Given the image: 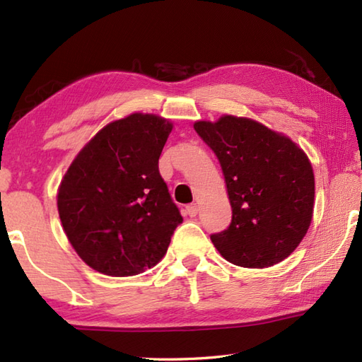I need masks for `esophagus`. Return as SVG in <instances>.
<instances>
[{
    "instance_id": "obj_1",
    "label": "esophagus",
    "mask_w": 362,
    "mask_h": 362,
    "mask_svg": "<svg viewBox=\"0 0 362 362\" xmlns=\"http://www.w3.org/2000/svg\"><path fill=\"white\" fill-rule=\"evenodd\" d=\"M185 214L189 218H194L197 214V205L196 204H191V205H187L185 206Z\"/></svg>"
}]
</instances>
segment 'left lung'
Listing matches in <instances>:
<instances>
[{
    "instance_id": "8db88e82",
    "label": "left lung",
    "mask_w": 362,
    "mask_h": 362,
    "mask_svg": "<svg viewBox=\"0 0 362 362\" xmlns=\"http://www.w3.org/2000/svg\"><path fill=\"white\" fill-rule=\"evenodd\" d=\"M197 135L216 153L232 222L210 238L230 263L269 267L296 250L311 224L314 174L288 136L249 118L197 121Z\"/></svg>"
}]
</instances>
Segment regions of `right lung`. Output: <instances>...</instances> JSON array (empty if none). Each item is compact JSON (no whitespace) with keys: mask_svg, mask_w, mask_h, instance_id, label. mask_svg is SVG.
<instances>
[{"mask_svg":"<svg viewBox=\"0 0 362 362\" xmlns=\"http://www.w3.org/2000/svg\"><path fill=\"white\" fill-rule=\"evenodd\" d=\"M173 124L132 113L91 138L60 183L59 216L78 255L95 271L130 276L156 266L182 224L158 171Z\"/></svg>","mask_w":362,"mask_h":362,"instance_id":"1","label":"right lung"}]
</instances>
